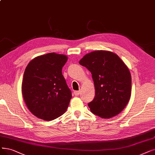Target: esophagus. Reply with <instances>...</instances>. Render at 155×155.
<instances>
[{"instance_id": "esophagus-1", "label": "esophagus", "mask_w": 155, "mask_h": 155, "mask_svg": "<svg viewBox=\"0 0 155 155\" xmlns=\"http://www.w3.org/2000/svg\"><path fill=\"white\" fill-rule=\"evenodd\" d=\"M74 94L76 96H78L80 94V91H74Z\"/></svg>"}]
</instances>
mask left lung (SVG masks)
<instances>
[{"label":"left lung","instance_id":"obj_1","mask_svg":"<svg viewBox=\"0 0 155 155\" xmlns=\"http://www.w3.org/2000/svg\"><path fill=\"white\" fill-rule=\"evenodd\" d=\"M91 72L95 96L88 103L91 112L102 118L120 113L131 96L132 78L125 63L117 54L107 51L86 54L79 61Z\"/></svg>","mask_w":155,"mask_h":155}]
</instances>
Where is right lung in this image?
<instances>
[{
  "mask_svg": "<svg viewBox=\"0 0 155 155\" xmlns=\"http://www.w3.org/2000/svg\"><path fill=\"white\" fill-rule=\"evenodd\" d=\"M67 61L65 55L50 53L35 58L26 67L22 95L29 110L40 119H56L69 106L72 93L61 72Z\"/></svg>",
  "mask_w": 155,
  "mask_h": 155,
  "instance_id": "1",
  "label": "right lung"
}]
</instances>
